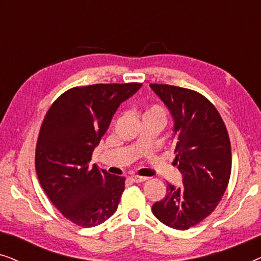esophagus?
Wrapping results in <instances>:
<instances>
[{
  "mask_svg": "<svg viewBox=\"0 0 261 261\" xmlns=\"http://www.w3.org/2000/svg\"><path fill=\"white\" fill-rule=\"evenodd\" d=\"M130 179L133 180V181H135V183H142V181L147 180V178H146V177H140V176H138V174H132Z\"/></svg>",
  "mask_w": 261,
  "mask_h": 261,
  "instance_id": "esophagus-1",
  "label": "esophagus"
}]
</instances>
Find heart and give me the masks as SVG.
<instances>
[{
    "mask_svg": "<svg viewBox=\"0 0 261 261\" xmlns=\"http://www.w3.org/2000/svg\"><path fill=\"white\" fill-rule=\"evenodd\" d=\"M148 116L159 117V119H162V120L165 121L166 113H165V110L162 108V107L154 105V106L148 107V108H146L145 112L142 113V119H144V117H148Z\"/></svg>",
    "mask_w": 261,
    "mask_h": 261,
    "instance_id": "heart-1",
    "label": "heart"
}]
</instances>
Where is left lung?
<instances>
[{
	"label": "left lung",
	"mask_w": 261,
	"mask_h": 261,
	"mask_svg": "<svg viewBox=\"0 0 261 261\" xmlns=\"http://www.w3.org/2000/svg\"><path fill=\"white\" fill-rule=\"evenodd\" d=\"M173 117L174 164L180 187L167 183V195L152 205L166 226L185 230L209 216L229 183L231 149L222 117L197 91L169 84H149Z\"/></svg>",
	"instance_id": "left-lung-1"
}]
</instances>
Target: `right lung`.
<instances>
[{"instance_id":"right-lung-1","label":"right lung","mask_w":261,"mask_h":261,"mask_svg":"<svg viewBox=\"0 0 261 261\" xmlns=\"http://www.w3.org/2000/svg\"><path fill=\"white\" fill-rule=\"evenodd\" d=\"M141 85L72 88L46 113L35 148V170L49 201L78 226H98L116 212L126 178L89 163L117 108Z\"/></svg>"}]
</instances>
